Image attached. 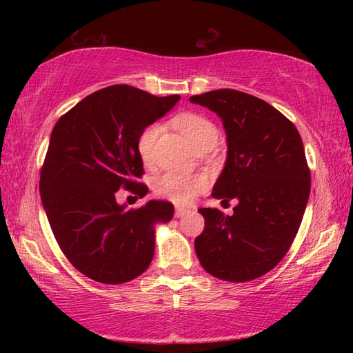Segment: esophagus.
Segmentation results:
<instances>
[{
	"instance_id": "1",
	"label": "esophagus",
	"mask_w": 353,
	"mask_h": 353,
	"mask_svg": "<svg viewBox=\"0 0 353 353\" xmlns=\"http://www.w3.org/2000/svg\"><path fill=\"white\" fill-rule=\"evenodd\" d=\"M187 213H190V208H187V207H176V210H174L176 218H182Z\"/></svg>"
}]
</instances>
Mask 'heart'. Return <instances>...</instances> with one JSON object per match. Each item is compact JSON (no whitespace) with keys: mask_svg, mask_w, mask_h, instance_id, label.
Returning <instances> with one entry per match:
<instances>
[{"mask_svg":"<svg viewBox=\"0 0 353 353\" xmlns=\"http://www.w3.org/2000/svg\"><path fill=\"white\" fill-rule=\"evenodd\" d=\"M172 124L187 137L194 149L202 151L205 148H213L218 141V128L210 118L202 113L185 112L172 118ZM162 128L159 124H149L141 130L137 140L141 162L148 168L155 165V143ZM207 187V177L204 174H182V172H165L154 182V193L159 198L174 204H188Z\"/></svg>","mask_w":353,"mask_h":353,"instance_id":"obj_1","label":"heart"}]
</instances>
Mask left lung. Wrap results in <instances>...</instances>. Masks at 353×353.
Masks as SVG:
<instances>
[{
    "instance_id": "8db88e82",
    "label": "left lung",
    "mask_w": 353,
    "mask_h": 353,
    "mask_svg": "<svg viewBox=\"0 0 353 353\" xmlns=\"http://www.w3.org/2000/svg\"><path fill=\"white\" fill-rule=\"evenodd\" d=\"M190 101L223 119L229 151L212 196L238 201L232 216L199 208L205 227L196 254L213 277L250 282L279 265L301 227L312 185L302 139L283 113L252 94L221 88Z\"/></svg>"
}]
</instances>
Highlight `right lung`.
<instances>
[{"mask_svg":"<svg viewBox=\"0 0 353 353\" xmlns=\"http://www.w3.org/2000/svg\"><path fill=\"white\" fill-rule=\"evenodd\" d=\"M179 94L154 97L130 85L98 90L59 118L40 170V196L68 261L99 283L118 285L151 265L155 223H168L171 202L124 210L117 191L143 198L146 183L137 140L170 112Z\"/></svg>","mask_w":353,"mask_h":353,"instance_id":"right-lung-1","label":"right lung"}]
</instances>
